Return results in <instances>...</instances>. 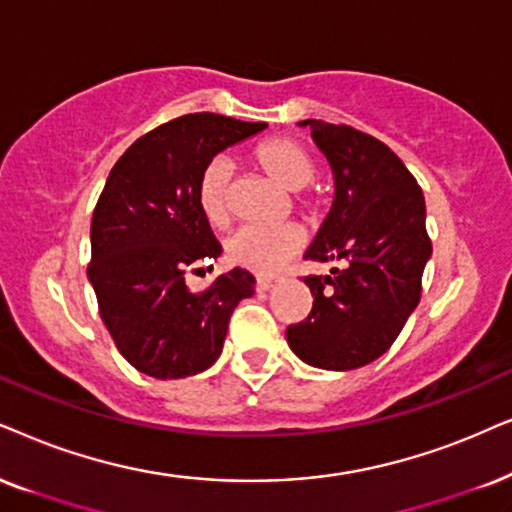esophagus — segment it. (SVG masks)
<instances>
[{"mask_svg":"<svg viewBox=\"0 0 512 512\" xmlns=\"http://www.w3.org/2000/svg\"><path fill=\"white\" fill-rule=\"evenodd\" d=\"M274 281L276 278H271V276H257V290H269L271 286H274Z\"/></svg>","mask_w":512,"mask_h":512,"instance_id":"obj_1","label":"esophagus"}]
</instances>
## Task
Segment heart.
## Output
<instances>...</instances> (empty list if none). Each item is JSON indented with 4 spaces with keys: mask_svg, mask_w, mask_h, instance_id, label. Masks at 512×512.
<instances>
[{
    "mask_svg": "<svg viewBox=\"0 0 512 512\" xmlns=\"http://www.w3.org/2000/svg\"><path fill=\"white\" fill-rule=\"evenodd\" d=\"M250 160L257 170L281 184L283 189L295 191V205L307 215L321 210V193H316L309 181L316 177V158L300 139L269 137L252 146ZM196 200L203 217L212 226L222 229L231 217V167L226 160L215 158L200 172L196 184ZM304 248V234L295 224L278 226H241L226 241V260L236 267L271 274L281 264Z\"/></svg>",
    "mask_w": 512,
    "mask_h": 512,
    "instance_id": "b5f03b06",
    "label": "heart"
}]
</instances>
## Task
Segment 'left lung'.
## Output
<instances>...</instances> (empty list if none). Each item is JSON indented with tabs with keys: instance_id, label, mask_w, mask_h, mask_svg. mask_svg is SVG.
Here are the masks:
<instances>
[{
	"instance_id": "1",
	"label": "left lung",
	"mask_w": 512,
	"mask_h": 512,
	"mask_svg": "<svg viewBox=\"0 0 512 512\" xmlns=\"http://www.w3.org/2000/svg\"><path fill=\"white\" fill-rule=\"evenodd\" d=\"M335 172V200L307 260L342 262L304 276L312 312L288 326L293 352L326 371L383 357L423 295L432 255L423 189L390 146L349 125L304 120Z\"/></svg>"
}]
</instances>
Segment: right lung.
<instances>
[{"instance_id":"1","label":"right lung","mask_w":512,"mask_h":512,"mask_svg":"<svg viewBox=\"0 0 512 512\" xmlns=\"http://www.w3.org/2000/svg\"><path fill=\"white\" fill-rule=\"evenodd\" d=\"M264 127L217 113L181 115L134 141L108 174L87 276L101 321L137 371L177 380L210 368L238 302L255 293V276L241 267L198 293L186 288V274L222 252L198 208L200 172Z\"/></svg>"}]
</instances>
